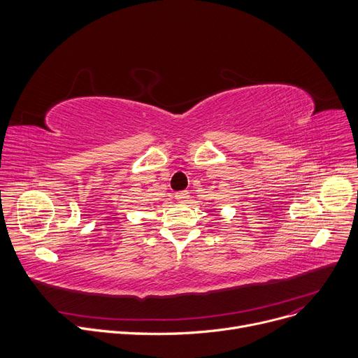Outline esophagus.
Wrapping results in <instances>:
<instances>
[{"instance_id":"1","label":"esophagus","mask_w":358,"mask_h":358,"mask_svg":"<svg viewBox=\"0 0 358 358\" xmlns=\"http://www.w3.org/2000/svg\"><path fill=\"white\" fill-rule=\"evenodd\" d=\"M176 200L178 203H187L189 200V193L188 192H178V193H176Z\"/></svg>"}]
</instances>
